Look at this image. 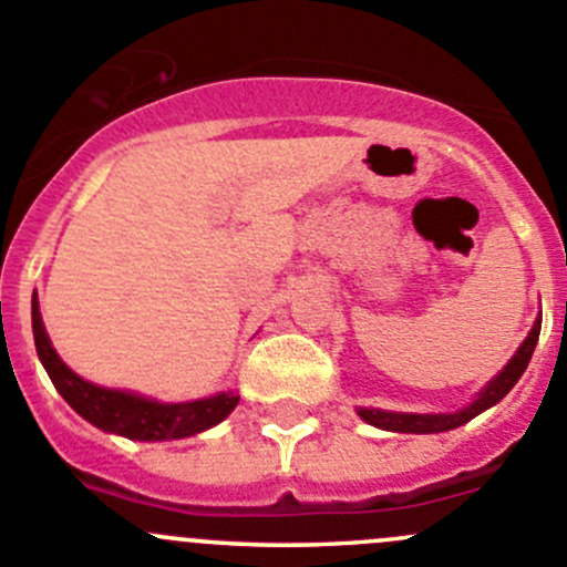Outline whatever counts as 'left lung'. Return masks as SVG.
<instances>
[{"instance_id":"left-lung-1","label":"left lung","mask_w":567,"mask_h":567,"mask_svg":"<svg viewBox=\"0 0 567 567\" xmlns=\"http://www.w3.org/2000/svg\"><path fill=\"white\" fill-rule=\"evenodd\" d=\"M537 337H540V318L535 320L527 340L522 342V348L516 351V357L499 370V375L485 384V390L477 394L468 405H463L461 411L453 414H403V411H381V409H359V416L370 425L381 427V431H394V433H444L453 431V427L466 425L468 420H474L477 414H483L485 409L499 403L507 392L516 386V381L522 379L524 370H527L532 351L537 346Z\"/></svg>"}]
</instances>
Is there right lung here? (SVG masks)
<instances>
[{
  "mask_svg": "<svg viewBox=\"0 0 567 567\" xmlns=\"http://www.w3.org/2000/svg\"><path fill=\"white\" fill-rule=\"evenodd\" d=\"M32 334H35L38 357L49 373L51 384L68 400L76 414L93 422L95 427L117 436L134 439V442H169V439H186L219 425L227 414L238 405L236 392H219L214 398L188 400V403H158V400L142 398V394L125 390H106V386L90 384L82 375L73 373L60 353L51 348L45 334L43 318L38 310V296H32Z\"/></svg>",
  "mask_w": 567,
  "mask_h": 567,
  "instance_id": "obj_1",
  "label": "right lung"
}]
</instances>
